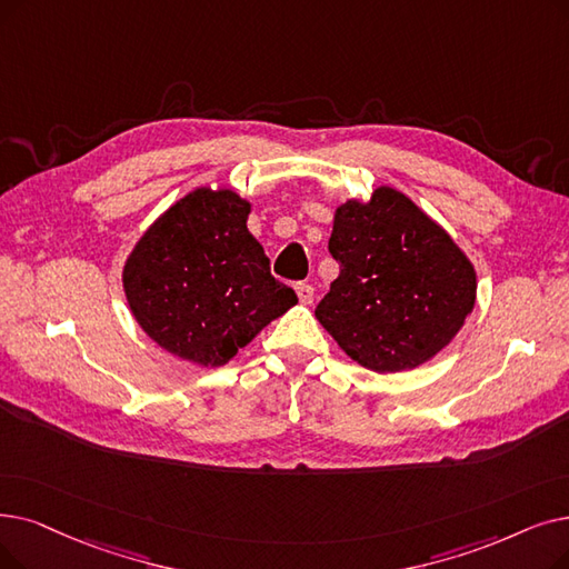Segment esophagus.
Segmentation results:
<instances>
[{
    "label": "esophagus",
    "mask_w": 569,
    "mask_h": 569,
    "mask_svg": "<svg viewBox=\"0 0 569 569\" xmlns=\"http://www.w3.org/2000/svg\"><path fill=\"white\" fill-rule=\"evenodd\" d=\"M295 292H298V298H300L302 305L313 302V288L309 283H298V286H295Z\"/></svg>",
    "instance_id": "1"
}]
</instances>
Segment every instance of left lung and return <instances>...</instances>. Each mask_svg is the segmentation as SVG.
I'll return each mask as SVG.
<instances>
[{
    "instance_id": "left-lung-1",
    "label": "left lung",
    "mask_w": 569,
    "mask_h": 569,
    "mask_svg": "<svg viewBox=\"0 0 569 569\" xmlns=\"http://www.w3.org/2000/svg\"><path fill=\"white\" fill-rule=\"evenodd\" d=\"M328 249L339 277L316 318L372 372L432 360L475 309V264L400 190L381 186L369 202L339 204Z\"/></svg>"
}]
</instances>
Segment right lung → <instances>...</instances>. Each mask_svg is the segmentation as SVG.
<instances>
[{
    "label": "right lung",
    "mask_w": 569,
    "mask_h": 569,
    "mask_svg": "<svg viewBox=\"0 0 569 569\" xmlns=\"http://www.w3.org/2000/svg\"><path fill=\"white\" fill-rule=\"evenodd\" d=\"M251 202L230 188H197L143 232L122 267L141 330L181 360L220 367L283 316L298 295L269 271L246 228Z\"/></svg>",
    "instance_id": "add662e5"
}]
</instances>
